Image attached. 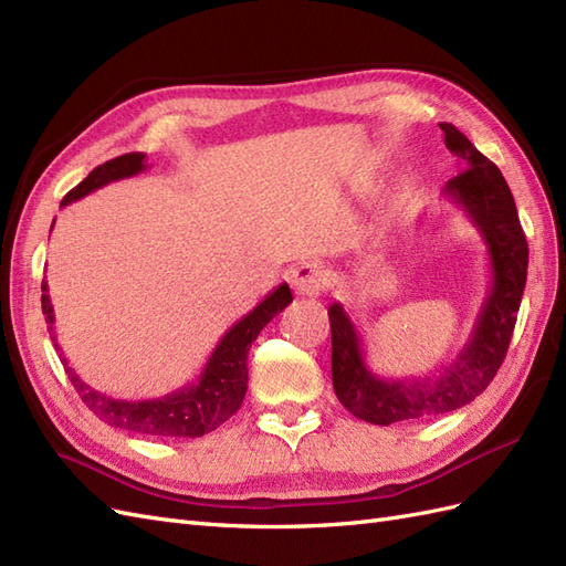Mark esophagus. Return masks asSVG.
Segmentation results:
<instances>
[{
  "label": "esophagus",
  "mask_w": 566,
  "mask_h": 566,
  "mask_svg": "<svg viewBox=\"0 0 566 566\" xmlns=\"http://www.w3.org/2000/svg\"><path fill=\"white\" fill-rule=\"evenodd\" d=\"M328 273L326 269L316 264V262H302L290 273V285L297 295H307V297H316L321 295V290L326 287V279Z\"/></svg>",
  "instance_id": "1"
}]
</instances>
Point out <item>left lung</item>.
Returning a JSON list of instances; mask_svg holds the SVG:
<instances>
[{"instance_id": "obj_1", "label": "left lung", "mask_w": 566, "mask_h": 566, "mask_svg": "<svg viewBox=\"0 0 566 566\" xmlns=\"http://www.w3.org/2000/svg\"><path fill=\"white\" fill-rule=\"evenodd\" d=\"M440 130L446 133V147L464 166L446 182L442 195L479 228L491 259V290L457 359L433 376L405 380L378 378L369 369L353 318L340 302L331 304L333 390L349 415L376 426L446 415L481 395L507 355L526 285L528 245L507 180L464 133L452 124H440Z\"/></svg>"}]
</instances>
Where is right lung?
<instances>
[{"instance_id":"right-lung-1","label":"right lung","mask_w":566,"mask_h":566,"mask_svg":"<svg viewBox=\"0 0 566 566\" xmlns=\"http://www.w3.org/2000/svg\"><path fill=\"white\" fill-rule=\"evenodd\" d=\"M147 164L145 155H140V151L109 159L90 171L87 178L64 197L61 207L81 200V197L109 186L114 180L143 174ZM290 302H293V293H290L287 283H283L259 302L250 314L242 316L235 326L226 331L219 345L213 347V353L207 359L205 369L197 376V380L174 392H166L164 397H155V400H114V397L90 388L85 380L71 369L69 359L64 355L59 357L75 392L81 395V400L87 405V409L95 411L104 423L149 438H200L205 433H211L213 429H219L226 419H231L240 409L248 392L250 347L269 321L279 312H283ZM42 314L44 321H48L52 340H56L54 307L48 295V283L44 281ZM54 347L56 353H61L59 343H54Z\"/></svg>"}]
</instances>
